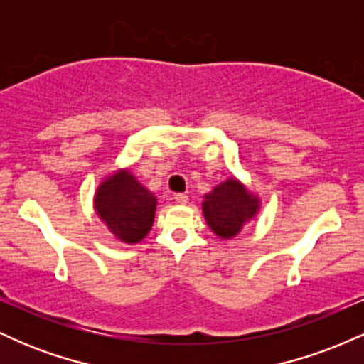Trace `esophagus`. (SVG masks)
<instances>
[{
    "label": "esophagus",
    "instance_id": "esophagus-1",
    "mask_svg": "<svg viewBox=\"0 0 364 364\" xmlns=\"http://www.w3.org/2000/svg\"><path fill=\"white\" fill-rule=\"evenodd\" d=\"M174 200H176L178 203H181V205H183V203L188 202V195H185V193H176V195H174Z\"/></svg>",
    "mask_w": 364,
    "mask_h": 364
}]
</instances>
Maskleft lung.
<instances>
[{"mask_svg":"<svg viewBox=\"0 0 364 364\" xmlns=\"http://www.w3.org/2000/svg\"><path fill=\"white\" fill-rule=\"evenodd\" d=\"M202 208L212 231L229 240L257 214L258 198L248 193L237 179L231 178L203 196Z\"/></svg>","mask_w":364,"mask_h":364,"instance_id":"8db88e82","label":"left lung"}]
</instances>
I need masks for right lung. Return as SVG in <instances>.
<instances>
[{"instance_id": "right-lung-1", "label": "right lung", "mask_w": 364, "mask_h": 364, "mask_svg": "<svg viewBox=\"0 0 364 364\" xmlns=\"http://www.w3.org/2000/svg\"><path fill=\"white\" fill-rule=\"evenodd\" d=\"M157 198L129 171H119L95 191V210L123 243H139L154 224Z\"/></svg>"}]
</instances>
